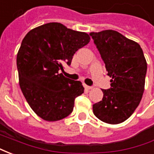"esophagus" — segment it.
Instances as JSON below:
<instances>
[{"label":"esophagus","mask_w":154,"mask_h":154,"mask_svg":"<svg viewBox=\"0 0 154 154\" xmlns=\"http://www.w3.org/2000/svg\"><path fill=\"white\" fill-rule=\"evenodd\" d=\"M83 86L87 90H91V89H92V87H91V86H87V85H86V84H83Z\"/></svg>","instance_id":"34e87169"}]
</instances>
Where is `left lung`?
Wrapping results in <instances>:
<instances>
[{
  "label": "left lung",
  "instance_id": "obj_1",
  "mask_svg": "<svg viewBox=\"0 0 154 154\" xmlns=\"http://www.w3.org/2000/svg\"><path fill=\"white\" fill-rule=\"evenodd\" d=\"M110 80V88L102 89L103 98L94 104L93 113L107 124L124 122L142 99L147 62L140 45L111 29L91 33Z\"/></svg>",
  "mask_w": 154,
  "mask_h": 154
}]
</instances>
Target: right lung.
<instances>
[{
  "instance_id": "right-lung-1",
  "label": "right lung",
  "mask_w": 154,
  "mask_h": 154,
  "mask_svg": "<svg viewBox=\"0 0 154 154\" xmlns=\"http://www.w3.org/2000/svg\"><path fill=\"white\" fill-rule=\"evenodd\" d=\"M90 42L84 32L60 23H48L31 29L22 40L16 58L20 87L31 109L47 121L69 116L74 101L84 92L80 81L59 71L71 65L74 54Z\"/></svg>"
}]
</instances>
